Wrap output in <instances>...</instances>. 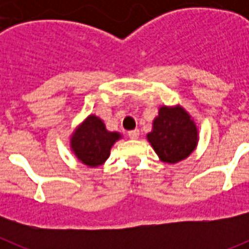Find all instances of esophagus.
<instances>
[{"label": "esophagus", "mask_w": 249, "mask_h": 249, "mask_svg": "<svg viewBox=\"0 0 249 249\" xmlns=\"http://www.w3.org/2000/svg\"><path fill=\"white\" fill-rule=\"evenodd\" d=\"M138 136H140V131L138 129H133V131H128V137L131 140H137Z\"/></svg>", "instance_id": "1"}]
</instances>
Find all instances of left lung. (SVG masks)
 Instances as JSON below:
<instances>
[{
  "instance_id": "left-lung-1",
  "label": "left lung",
  "mask_w": 249,
  "mask_h": 249,
  "mask_svg": "<svg viewBox=\"0 0 249 249\" xmlns=\"http://www.w3.org/2000/svg\"><path fill=\"white\" fill-rule=\"evenodd\" d=\"M147 140L163 162L177 163L192 153L198 133L195 122L183 108L162 107Z\"/></svg>"
}]
</instances>
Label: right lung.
<instances>
[{
  "label": "right lung",
  "instance_id": "obj_1",
  "mask_svg": "<svg viewBox=\"0 0 249 249\" xmlns=\"http://www.w3.org/2000/svg\"><path fill=\"white\" fill-rule=\"evenodd\" d=\"M120 137L117 132L107 131L100 118L89 116L72 136L71 147L81 162L96 167L108 158L111 147Z\"/></svg>",
  "mask_w": 249,
  "mask_h": 249
}]
</instances>
